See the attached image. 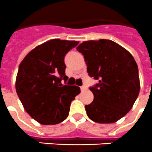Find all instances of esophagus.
<instances>
[{
  "label": "esophagus",
  "instance_id": "1",
  "mask_svg": "<svg viewBox=\"0 0 152 152\" xmlns=\"http://www.w3.org/2000/svg\"><path fill=\"white\" fill-rule=\"evenodd\" d=\"M80 89H81V91L83 92V91H85V90H86V87L85 86H82L81 87H80Z\"/></svg>",
  "mask_w": 152,
  "mask_h": 152
}]
</instances>
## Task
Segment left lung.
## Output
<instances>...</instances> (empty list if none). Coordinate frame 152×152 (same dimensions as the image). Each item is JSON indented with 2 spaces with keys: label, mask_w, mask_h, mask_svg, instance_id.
<instances>
[{
  "label": "left lung",
  "mask_w": 152,
  "mask_h": 152,
  "mask_svg": "<svg viewBox=\"0 0 152 152\" xmlns=\"http://www.w3.org/2000/svg\"><path fill=\"white\" fill-rule=\"evenodd\" d=\"M76 49L84 56L89 76L99 82L90 90L94 99L85 106L90 120L111 124L132 108L140 91L138 69L128 51L111 40L86 41Z\"/></svg>",
  "instance_id": "8db88e82"
}]
</instances>
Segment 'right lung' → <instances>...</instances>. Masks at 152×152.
Wrapping results in <instances>:
<instances>
[{
	"label": "right lung",
	"mask_w": 152,
	"mask_h": 152,
	"mask_svg": "<svg viewBox=\"0 0 152 152\" xmlns=\"http://www.w3.org/2000/svg\"><path fill=\"white\" fill-rule=\"evenodd\" d=\"M78 44L52 39L35 47L19 65L16 92L27 113L42 124H57L66 120L71 102L80 93L79 86L62 83L68 80L65 56Z\"/></svg>",
	"instance_id": "add662e5"
}]
</instances>
